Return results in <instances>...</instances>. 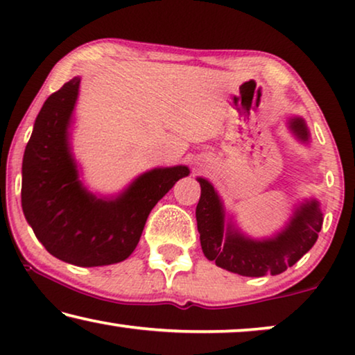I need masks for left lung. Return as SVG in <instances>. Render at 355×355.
<instances>
[{
  "mask_svg": "<svg viewBox=\"0 0 355 355\" xmlns=\"http://www.w3.org/2000/svg\"><path fill=\"white\" fill-rule=\"evenodd\" d=\"M288 129L302 145L310 144V130L302 116H289ZM197 203V230L203 255L223 270L250 278L279 275L312 249L323 225V213L317 197L294 203L284 226L268 237H252L241 230L236 216L226 210L215 186L205 178Z\"/></svg>",
  "mask_w": 355,
  "mask_h": 355,
  "instance_id": "left-lung-1",
  "label": "left lung"
}]
</instances>
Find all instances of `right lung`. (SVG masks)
<instances>
[{"instance_id": "right-lung-1", "label": "right lung", "mask_w": 355, "mask_h": 355, "mask_svg": "<svg viewBox=\"0 0 355 355\" xmlns=\"http://www.w3.org/2000/svg\"><path fill=\"white\" fill-rule=\"evenodd\" d=\"M80 76L50 95L38 113L22 159V211L53 257L77 266L119 263L132 254L152 208L186 164L158 166L111 196L90 191L72 152Z\"/></svg>"}]
</instances>
